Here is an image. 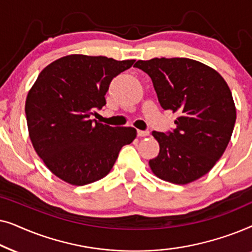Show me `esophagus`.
Returning a JSON list of instances; mask_svg holds the SVG:
<instances>
[{
	"label": "esophagus",
	"mask_w": 252,
	"mask_h": 252,
	"mask_svg": "<svg viewBox=\"0 0 252 252\" xmlns=\"http://www.w3.org/2000/svg\"><path fill=\"white\" fill-rule=\"evenodd\" d=\"M148 135H149V130H141V129L137 130V136L144 137V136H148Z\"/></svg>",
	"instance_id": "34e87169"
}]
</instances>
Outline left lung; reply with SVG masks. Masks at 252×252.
Here are the masks:
<instances>
[{
	"mask_svg": "<svg viewBox=\"0 0 252 252\" xmlns=\"http://www.w3.org/2000/svg\"><path fill=\"white\" fill-rule=\"evenodd\" d=\"M134 66L153 80L164 110L178 113L173 132L154 130L159 154L149 160L161 180L187 185L205 175L228 146L236 120L232 92L215 68L190 58H153Z\"/></svg>",
	"mask_w": 252,
	"mask_h": 252,
	"instance_id": "8db88e82",
	"label": "left lung"
}]
</instances>
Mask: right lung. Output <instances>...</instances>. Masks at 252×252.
Returning a JSON list of instances; mask_svg holds the SVG:
<instances>
[{"label":"right lung","mask_w":252,"mask_h":252,"mask_svg":"<svg viewBox=\"0 0 252 252\" xmlns=\"http://www.w3.org/2000/svg\"><path fill=\"white\" fill-rule=\"evenodd\" d=\"M134 62L74 54L40 72L25 103L29 135L37 156L61 180L85 186L104 178L120 149L136 137L134 127L89 119L105 105L112 79Z\"/></svg>","instance_id":"obj_1"}]
</instances>
